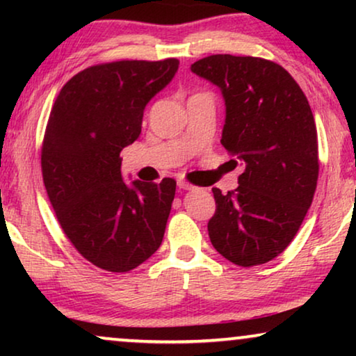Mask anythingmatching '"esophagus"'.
Instances as JSON below:
<instances>
[{
  "label": "esophagus",
  "mask_w": 356,
  "mask_h": 356,
  "mask_svg": "<svg viewBox=\"0 0 356 356\" xmlns=\"http://www.w3.org/2000/svg\"><path fill=\"white\" fill-rule=\"evenodd\" d=\"M178 188L183 189V191H191V189H194L193 184H189L188 181H184V179H178Z\"/></svg>",
  "instance_id": "1"
}]
</instances>
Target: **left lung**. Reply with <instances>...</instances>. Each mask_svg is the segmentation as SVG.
I'll list each match as a JSON object with an SVG mask.
<instances>
[{
	"instance_id": "8db88e82",
	"label": "left lung",
	"mask_w": 356,
	"mask_h": 356,
	"mask_svg": "<svg viewBox=\"0 0 356 356\" xmlns=\"http://www.w3.org/2000/svg\"><path fill=\"white\" fill-rule=\"evenodd\" d=\"M191 71L220 89V143L245 168L235 191L212 188L217 207L209 238L233 264H264L290 245L313 202L319 175L313 111L296 81L274 61L212 55Z\"/></svg>"
}]
</instances>
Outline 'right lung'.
Instances as JSON below:
<instances>
[{
	"label": "right lung",
	"instance_id": "1",
	"mask_svg": "<svg viewBox=\"0 0 356 356\" xmlns=\"http://www.w3.org/2000/svg\"><path fill=\"white\" fill-rule=\"evenodd\" d=\"M178 65L90 66L63 86L51 108L42 147L48 199L76 250L104 270H133L162 245L177 181L128 184L120 152L139 138L145 105Z\"/></svg>",
	"mask_w": 356,
	"mask_h": 356
}]
</instances>
